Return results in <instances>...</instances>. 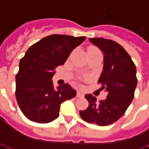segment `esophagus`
I'll return each instance as SVG.
<instances>
[{"label": "esophagus", "instance_id": "1", "mask_svg": "<svg viewBox=\"0 0 149 149\" xmlns=\"http://www.w3.org/2000/svg\"><path fill=\"white\" fill-rule=\"evenodd\" d=\"M77 97H84V94L82 93L81 91H78L77 93Z\"/></svg>", "mask_w": 149, "mask_h": 149}]
</instances>
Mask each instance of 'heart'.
<instances>
[{"instance_id": "obj_1", "label": "heart", "mask_w": 149, "mask_h": 149, "mask_svg": "<svg viewBox=\"0 0 149 149\" xmlns=\"http://www.w3.org/2000/svg\"><path fill=\"white\" fill-rule=\"evenodd\" d=\"M88 49H95V48H89ZM97 50H98V49H97Z\"/></svg>"}]
</instances>
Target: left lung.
Wrapping results in <instances>:
<instances>
[{
	"mask_svg": "<svg viewBox=\"0 0 149 149\" xmlns=\"http://www.w3.org/2000/svg\"><path fill=\"white\" fill-rule=\"evenodd\" d=\"M104 54L103 72L98 80L101 90L107 92V98L97 101L92 94H86L87 109L80 111L84 121L107 126L125 114L133 100L136 84V68L131 56L120 45L112 40L89 38Z\"/></svg>",
	"mask_w": 149,
	"mask_h": 149,
	"instance_id": "1",
	"label": "left lung"
}]
</instances>
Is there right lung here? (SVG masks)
Listing matches in <instances>:
<instances>
[{"label":"right lung","mask_w":149,"mask_h":149,"mask_svg":"<svg viewBox=\"0 0 149 149\" xmlns=\"http://www.w3.org/2000/svg\"><path fill=\"white\" fill-rule=\"evenodd\" d=\"M86 37L53 34L35 43L25 52L16 75V98L21 112L32 121L46 124L59 116L60 107L77 91L65 84L53 87L55 68L65 64Z\"/></svg>","instance_id":"add662e5"}]
</instances>
